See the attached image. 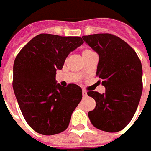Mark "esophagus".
<instances>
[{"label": "esophagus", "mask_w": 151, "mask_h": 151, "mask_svg": "<svg viewBox=\"0 0 151 151\" xmlns=\"http://www.w3.org/2000/svg\"><path fill=\"white\" fill-rule=\"evenodd\" d=\"M82 94H83V96H84V97H86V96H87V92H86V91L83 90V91H82Z\"/></svg>", "instance_id": "1"}]
</instances>
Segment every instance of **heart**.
I'll return each instance as SVG.
<instances>
[{"instance_id":"b5f03b06","label":"heart","mask_w":151,"mask_h":151,"mask_svg":"<svg viewBox=\"0 0 151 151\" xmlns=\"http://www.w3.org/2000/svg\"><path fill=\"white\" fill-rule=\"evenodd\" d=\"M85 51H88V50H85Z\"/></svg>"}]
</instances>
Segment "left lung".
I'll list each match as a JSON object with an SVG mask.
<instances>
[{
  "label": "left lung",
  "instance_id": "8db88e82",
  "mask_svg": "<svg viewBox=\"0 0 151 151\" xmlns=\"http://www.w3.org/2000/svg\"><path fill=\"white\" fill-rule=\"evenodd\" d=\"M99 55L96 75L105 93L88 91L96 108L88 113L95 127L108 132L124 129L137 110L143 91V70L139 58L129 44L109 34L82 37Z\"/></svg>",
  "mask_w": 151,
  "mask_h": 151
}]
</instances>
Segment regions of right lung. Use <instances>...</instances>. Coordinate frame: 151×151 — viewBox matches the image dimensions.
Listing matches in <instances>:
<instances>
[{
	"label": "right lung",
	"mask_w": 151,
	"mask_h": 151,
	"mask_svg": "<svg viewBox=\"0 0 151 151\" xmlns=\"http://www.w3.org/2000/svg\"><path fill=\"white\" fill-rule=\"evenodd\" d=\"M84 43L79 37L39 34L15 58L13 88L23 116L35 132L58 134L68 127L73 112L82 99L75 84L56 83L68 55Z\"/></svg>",
	"instance_id": "1"
}]
</instances>
